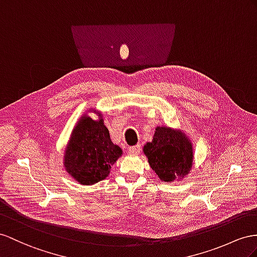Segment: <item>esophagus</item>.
Segmentation results:
<instances>
[{
	"instance_id": "obj_1",
	"label": "esophagus",
	"mask_w": 257,
	"mask_h": 257,
	"mask_svg": "<svg viewBox=\"0 0 257 257\" xmlns=\"http://www.w3.org/2000/svg\"><path fill=\"white\" fill-rule=\"evenodd\" d=\"M140 151H141V146H140V144H137V146L130 147V148L128 149V152H129L130 154H133V155L139 154Z\"/></svg>"
}]
</instances>
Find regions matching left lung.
I'll list each match as a JSON object with an SVG mask.
<instances>
[{"label":"left lung","mask_w":257,"mask_h":257,"mask_svg":"<svg viewBox=\"0 0 257 257\" xmlns=\"http://www.w3.org/2000/svg\"><path fill=\"white\" fill-rule=\"evenodd\" d=\"M150 167L163 182L179 181L194 165V148L181 129L157 126L151 142L143 147Z\"/></svg>","instance_id":"obj_1"}]
</instances>
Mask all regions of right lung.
<instances>
[{"mask_svg":"<svg viewBox=\"0 0 257 257\" xmlns=\"http://www.w3.org/2000/svg\"><path fill=\"white\" fill-rule=\"evenodd\" d=\"M89 112L96 113L98 119L91 118ZM121 155V148L110 140L102 111L89 108L72 128L64 151L63 165L79 185L92 186L106 178Z\"/></svg>","mask_w":257,"mask_h":257,"instance_id":"1","label":"right lung"}]
</instances>
